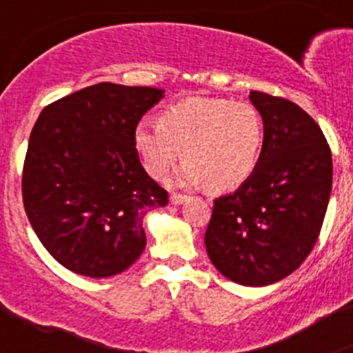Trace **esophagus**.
<instances>
[{
  "mask_svg": "<svg viewBox=\"0 0 353 353\" xmlns=\"http://www.w3.org/2000/svg\"><path fill=\"white\" fill-rule=\"evenodd\" d=\"M187 199H189L187 196L179 194V192H173V194H171V198H170V201L173 205H182V203H185Z\"/></svg>",
  "mask_w": 353,
  "mask_h": 353,
  "instance_id": "obj_1",
  "label": "esophagus"
}]
</instances>
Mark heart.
Segmentation results:
<instances>
[{
	"label": "heart",
	"mask_w": 353,
	"mask_h": 353,
	"mask_svg": "<svg viewBox=\"0 0 353 353\" xmlns=\"http://www.w3.org/2000/svg\"><path fill=\"white\" fill-rule=\"evenodd\" d=\"M263 118L251 102L192 97L134 130V148L154 179H164L182 157L179 182L233 189L251 176L263 148Z\"/></svg>",
	"instance_id": "1"
}]
</instances>
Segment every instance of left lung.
Returning <instances> with one entry per match:
<instances>
[{
  "label": "left lung",
  "mask_w": 353,
  "mask_h": 353,
  "mask_svg": "<svg viewBox=\"0 0 353 353\" xmlns=\"http://www.w3.org/2000/svg\"><path fill=\"white\" fill-rule=\"evenodd\" d=\"M263 118V148L248 180L214 201L205 245L230 281L267 286L301 267L322 230L332 157L322 129L297 104L251 92Z\"/></svg>",
  "instance_id": "obj_1"
}]
</instances>
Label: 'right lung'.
I'll use <instances>...</instances> for the list:
<instances>
[{"instance_id":"obj_1","label":"right lung","mask_w":353,"mask_h":353,"mask_svg":"<svg viewBox=\"0 0 353 353\" xmlns=\"http://www.w3.org/2000/svg\"><path fill=\"white\" fill-rule=\"evenodd\" d=\"M164 90L99 83L43 108L31 130L23 201L58 263L86 277L129 269L146 245L143 219L166 207L134 148V130Z\"/></svg>"}]
</instances>
